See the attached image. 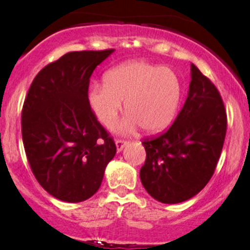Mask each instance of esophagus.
Wrapping results in <instances>:
<instances>
[{"instance_id": "esophagus-1", "label": "esophagus", "mask_w": 250, "mask_h": 250, "mask_svg": "<svg viewBox=\"0 0 250 250\" xmlns=\"http://www.w3.org/2000/svg\"><path fill=\"white\" fill-rule=\"evenodd\" d=\"M128 141H125V140H117V141L115 142V145H116V150H117V153H120V151L122 150L123 148L125 147V146L128 145Z\"/></svg>"}]
</instances>
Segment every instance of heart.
I'll list each match as a JSON object with an SVG mask.
<instances>
[{
	"instance_id": "b5f03b06",
	"label": "heart",
	"mask_w": 250,
	"mask_h": 250,
	"mask_svg": "<svg viewBox=\"0 0 250 250\" xmlns=\"http://www.w3.org/2000/svg\"><path fill=\"white\" fill-rule=\"evenodd\" d=\"M103 84L94 85L89 105L104 127L116 122L125 102L128 114L120 131L129 133L141 127L145 133L165 130L179 109L182 85L173 69L145 61H128L108 70Z\"/></svg>"
}]
</instances>
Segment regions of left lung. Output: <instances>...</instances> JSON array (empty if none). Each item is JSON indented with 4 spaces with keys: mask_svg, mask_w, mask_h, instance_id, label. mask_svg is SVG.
<instances>
[{
    "mask_svg": "<svg viewBox=\"0 0 250 250\" xmlns=\"http://www.w3.org/2000/svg\"><path fill=\"white\" fill-rule=\"evenodd\" d=\"M188 96L173 125L145 140L140 170L146 190L159 202L180 203L200 193L213 176L227 131V114L216 87L190 65Z\"/></svg>",
    "mask_w": 250,
    "mask_h": 250,
    "instance_id": "8db88e82",
    "label": "left lung"
}]
</instances>
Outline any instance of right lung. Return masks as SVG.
Wrapping results in <instances>:
<instances>
[{
    "mask_svg": "<svg viewBox=\"0 0 250 250\" xmlns=\"http://www.w3.org/2000/svg\"><path fill=\"white\" fill-rule=\"evenodd\" d=\"M114 53L70 51L45 65L22 109V139L33 174L51 196L82 202L99 190L116 146L88 101L89 79Z\"/></svg>",
    "mask_w": 250,
    "mask_h": 250,
    "instance_id": "obj_1",
    "label": "right lung"
}]
</instances>
